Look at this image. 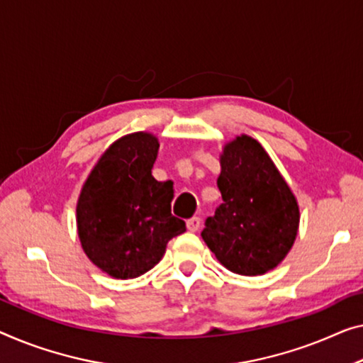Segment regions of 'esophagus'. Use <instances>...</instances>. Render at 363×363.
I'll use <instances>...</instances> for the list:
<instances>
[{
  "label": "esophagus",
  "mask_w": 363,
  "mask_h": 363,
  "mask_svg": "<svg viewBox=\"0 0 363 363\" xmlns=\"http://www.w3.org/2000/svg\"><path fill=\"white\" fill-rule=\"evenodd\" d=\"M186 225H187V230L194 233V231H197L200 228V218L199 216H192V218H189L186 221Z\"/></svg>",
  "instance_id": "obj_1"
}]
</instances>
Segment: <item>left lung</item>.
<instances>
[{
    "label": "left lung",
    "instance_id": "obj_1",
    "mask_svg": "<svg viewBox=\"0 0 363 363\" xmlns=\"http://www.w3.org/2000/svg\"><path fill=\"white\" fill-rule=\"evenodd\" d=\"M220 164L223 203L205 220V245L231 272L266 274L294 246L298 203L267 151L247 135L225 145Z\"/></svg>",
    "mask_w": 363,
    "mask_h": 363
}]
</instances>
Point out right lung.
I'll return each instance as SVG.
<instances>
[{"instance_id": "right-lung-1", "label": "right lung", "mask_w": 363, "mask_h": 363, "mask_svg": "<svg viewBox=\"0 0 363 363\" xmlns=\"http://www.w3.org/2000/svg\"><path fill=\"white\" fill-rule=\"evenodd\" d=\"M158 138L135 132L113 142L81 189L78 236L94 266L113 279H135L164 256L167 241L186 231L171 213L172 182L151 176Z\"/></svg>"}]
</instances>
